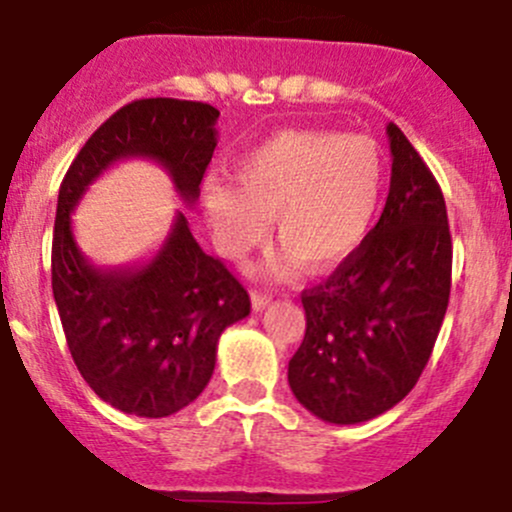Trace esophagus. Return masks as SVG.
<instances>
[{
	"instance_id": "obj_1",
	"label": "esophagus",
	"mask_w": 512,
	"mask_h": 512,
	"mask_svg": "<svg viewBox=\"0 0 512 512\" xmlns=\"http://www.w3.org/2000/svg\"><path fill=\"white\" fill-rule=\"evenodd\" d=\"M268 303H271V295H268V293H261V291L251 293V308H254L256 313H258V310L266 308Z\"/></svg>"
}]
</instances>
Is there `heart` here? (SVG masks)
<instances>
[{
    "label": "heart",
    "instance_id": "heart-1",
    "mask_svg": "<svg viewBox=\"0 0 512 512\" xmlns=\"http://www.w3.org/2000/svg\"><path fill=\"white\" fill-rule=\"evenodd\" d=\"M384 194L382 155L372 140L330 130H283L234 162V184L212 179L202 207L221 256L249 254L268 217L286 244L271 273L300 261L328 271L355 254L372 231Z\"/></svg>",
    "mask_w": 512,
    "mask_h": 512
}]
</instances>
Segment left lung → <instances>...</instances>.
<instances>
[{
	"label": "left lung",
	"instance_id": "obj_1",
	"mask_svg": "<svg viewBox=\"0 0 512 512\" xmlns=\"http://www.w3.org/2000/svg\"><path fill=\"white\" fill-rule=\"evenodd\" d=\"M392 179L360 249L303 291L305 337L288 362L295 399L328 424H360L414 389L451 293V234L441 187L407 135L387 125Z\"/></svg>",
	"mask_w": 512,
	"mask_h": 512
}]
</instances>
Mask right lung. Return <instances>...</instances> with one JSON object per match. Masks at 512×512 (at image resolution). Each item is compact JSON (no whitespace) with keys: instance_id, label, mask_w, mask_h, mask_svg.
I'll use <instances>...</instances> for the list:
<instances>
[{"instance_id":"1","label":"right lung","mask_w":512,"mask_h":512,"mask_svg":"<svg viewBox=\"0 0 512 512\" xmlns=\"http://www.w3.org/2000/svg\"><path fill=\"white\" fill-rule=\"evenodd\" d=\"M209 103L145 98L110 115L68 167L59 189L51 288L68 350L88 387L125 414L160 419L192 404L217 365L219 337L251 313L249 293L204 254L182 212L152 258L96 266L73 236L78 202L123 160H152L194 207L217 147Z\"/></svg>"}]
</instances>
